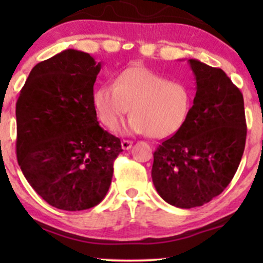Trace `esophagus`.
Instances as JSON below:
<instances>
[{
	"mask_svg": "<svg viewBox=\"0 0 263 263\" xmlns=\"http://www.w3.org/2000/svg\"><path fill=\"white\" fill-rule=\"evenodd\" d=\"M121 147H122V149H129L132 147V142L128 140H123L121 142Z\"/></svg>",
	"mask_w": 263,
	"mask_h": 263,
	"instance_id": "obj_1",
	"label": "esophagus"
}]
</instances>
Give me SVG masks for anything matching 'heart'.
<instances>
[{
  "label": "heart",
  "mask_w": 263,
  "mask_h": 263,
  "mask_svg": "<svg viewBox=\"0 0 263 263\" xmlns=\"http://www.w3.org/2000/svg\"><path fill=\"white\" fill-rule=\"evenodd\" d=\"M193 104L192 86L142 65L123 69L114 84H102L92 93L93 108L105 127H116L131 106L132 116L123 134H148L153 138H167L180 131Z\"/></svg>",
  "instance_id": "b5f03b06"
}]
</instances>
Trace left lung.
<instances>
[{"instance_id":"8db88e82","label":"left lung","mask_w":263,"mask_h":263,"mask_svg":"<svg viewBox=\"0 0 263 263\" xmlns=\"http://www.w3.org/2000/svg\"><path fill=\"white\" fill-rule=\"evenodd\" d=\"M197 80L184 127L153 153L152 180L163 200L190 209L224 192L236 173L246 142L242 93L221 69L188 60Z\"/></svg>"}]
</instances>
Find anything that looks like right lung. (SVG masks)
<instances>
[{"label":"right lung","mask_w":263,"mask_h":263,"mask_svg":"<svg viewBox=\"0 0 263 263\" xmlns=\"http://www.w3.org/2000/svg\"><path fill=\"white\" fill-rule=\"evenodd\" d=\"M101 65L87 53L63 50L32 69L17 100L18 164L57 209L100 203L122 152L120 138L100 127L92 105Z\"/></svg>","instance_id":"1"}]
</instances>
